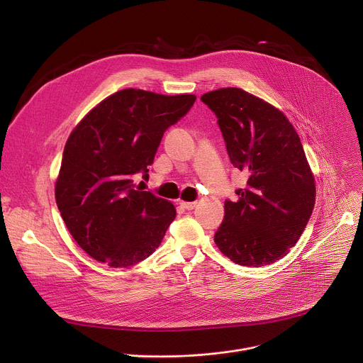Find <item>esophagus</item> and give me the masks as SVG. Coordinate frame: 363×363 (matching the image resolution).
<instances>
[{"mask_svg": "<svg viewBox=\"0 0 363 363\" xmlns=\"http://www.w3.org/2000/svg\"><path fill=\"white\" fill-rule=\"evenodd\" d=\"M179 205H181L184 209H186V211H192V209L196 208V202H184V201H181Z\"/></svg>", "mask_w": 363, "mask_h": 363, "instance_id": "1", "label": "esophagus"}]
</instances>
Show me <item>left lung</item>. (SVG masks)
I'll return each instance as SVG.
<instances>
[{
    "instance_id": "left-lung-1",
    "label": "left lung",
    "mask_w": 363,
    "mask_h": 363,
    "mask_svg": "<svg viewBox=\"0 0 363 363\" xmlns=\"http://www.w3.org/2000/svg\"><path fill=\"white\" fill-rule=\"evenodd\" d=\"M218 116L231 164L248 174L235 202H224L218 250L242 267H264L297 242L315 202L314 175L289 119L241 88L202 95Z\"/></svg>"
}]
</instances>
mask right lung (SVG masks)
<instances>
[{
  "mask_svg": "<svg viewBox=\"0 0 363 363\" xmlns=\"http://www.w3.org/2000/svg\"><path fill=\"white\" fill-rule=\"evenodd\" d=\"M192 94L161 95L128 88L105 98L75 126L65 145L56 203L77 244L113 268L151 255L177 216L174 205L135 188L148 178L164 132L195 104Z\"/></svg>",
  "mask_w": 363,
  "mask_h": 363,
  "instance_id": "add662e5",
  "label": "right lung"
}]
</instances>
